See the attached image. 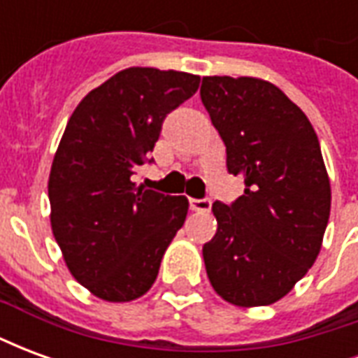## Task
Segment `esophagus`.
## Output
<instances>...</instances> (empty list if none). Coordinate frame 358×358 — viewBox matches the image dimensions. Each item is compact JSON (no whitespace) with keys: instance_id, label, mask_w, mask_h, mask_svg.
<instances>
[{"instance_id":"esophagus-1","label":"esophagus","mask_w":358,"mask_h":358,"mask_svg":"<svg viewBox=\"0 0 358 358\" xmlns=\"http://www.w3.org/2000/svg\"><path fill=\"white\" fill-rule=\"evenodd\" d=\"M210 199H189V209L195 210V213H209L210 210Z\"/></svg>"}]
</instances>
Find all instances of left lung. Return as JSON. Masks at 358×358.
Masks as SVG:
<instances>
[{
    "label": "left lung",
    "instance_id": "left-lung-1",
    "mask_svg": "<svg viewBox=\"0 0 358 358\" xmlns=\"http://www.w3.org/2000/svg\"><path fill=\"white\" fill-rule=\"evenodd\" d=\"M201 101L226 145V166L245 192L215 201L217 234L203 245L215 292L238 307L282 299L320 253L330 180L307 115L259 78L205 76Z\"/></svg>",
    "mask_w": 358,
    "mask_h": 358
}]
</instances>
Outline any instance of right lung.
Here are the masks:
<instances>
[{"mask_svg":"<svg viewBox=\"0 0 358 358\" xmlns=\"http://www.w3.org/2000/svg\"><path fill=\"white\" fill-rule=\"evenodd\" d=\"M199 76L124 69L92 90L66 122L48 194L51 230L65 263L95 297L124 303L155 282L164 251L186 220L184 195L136 186L166 115L199 88Z\"/></svg>","mask_w":358,"mask_h":358,"instance_id":"right-lung-1","label":"right lung"}]
</instances>
